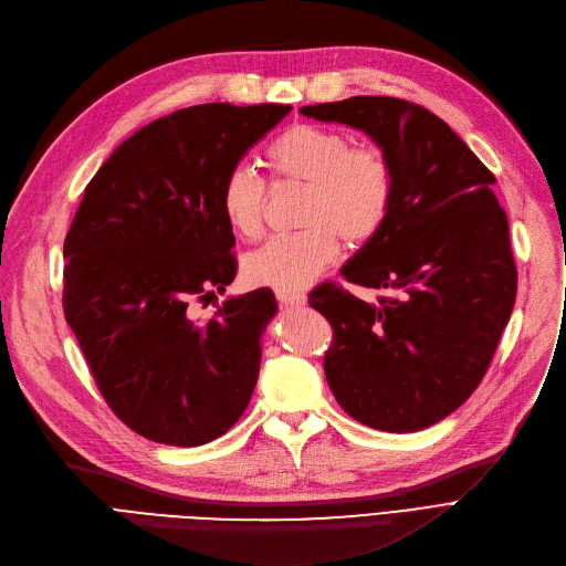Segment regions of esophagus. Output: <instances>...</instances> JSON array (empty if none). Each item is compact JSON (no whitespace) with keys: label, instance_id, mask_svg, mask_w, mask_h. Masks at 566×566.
Here are the masks:
<instances>
[{"label":"esophagus","instance_id":"34e87169","mask_svg":"<svg viewBox=\"0 0 566 566\" xmlns=\"http://www.w3.org/2000/svg\"><path fill=\"white\" fill-rule=\"evenodd\" d=\"M276 298H279V304L285 306V308H298V306L306 304V294L298 292V290H294V292L292 290H279Z\"/></svg>","mask_w":566,"mask_h":566}]
</instances>
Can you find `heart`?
Here are the masks:
<instances>
[{
	"mask_svg": "<svg viewBox=\"0 0 566 566\" xmlns=\"http://www.w3.org/2000/svg\"><path fill=\"white\" fill-rule=\"evenodd\" d=\"M268 159L281 178L308 185L302 223L247 255L244 279L253 285L302 290L340 255V238L358 247L384 228L392 198L390 159L375 146H354L340 129L298 123L270 144ZM219 206L235 235L262 232L264 182L249 166H235L221 182Z\"/></svg>",
	"mask_w": 566,
	"mask_h": 566,
	"instance_id": "obj_1",
	"label": "heart"
}]
</instances>
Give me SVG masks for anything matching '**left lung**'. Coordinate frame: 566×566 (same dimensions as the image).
<instances>
[{"label": "left lung", "instance_id": "left-lung-1", "mask_svg": "<svg viewBox=\"0 0 566 566\" xmlns=\"http://www.w3.org/2000/svg\"><path fill=\"white\" fill-rule=\"evenodd\" d=\"M298 114L365 132L395 174L384 228L340 270L392 296L370 304L326 283L308 298L334 326L328 388L373 429H424L469 400L514 308L516 268L495 178L448 123L400 97L354 95Z\"/></svg>", "mask_w": 566, "mask_h": 566}]
</instances>
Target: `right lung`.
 Returning <instances> with one entry per match:
<instances>
[{
	"label": "right lung",
	"instance_id": "1",
	"mask_svg": "<svg viewBox=\"0 0 566 566\" xmlns=\"http://www.w3.org/2000/svg\"><path fill=\"white\" fill-rule=\"evenodd\" d=\"M290 105L206 103L125 139L84 189L63 242L65 322L112 411L166 446H203L244 413L276 296L198 298L238 272L221 182Z\"/></svg>",
	"mask_w": 566,
	"mask_h": 566
}]
</instances>
